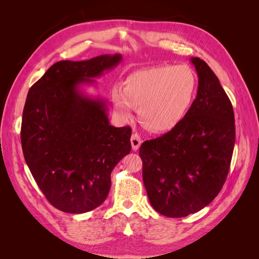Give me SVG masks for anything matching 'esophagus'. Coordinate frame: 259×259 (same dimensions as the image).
I'll return each mask as SVG.
<instances>
[{"mask_svg": "<svg viewBox=\"0 0 259 259\" xmlns=\"http://www.w3.org/2000/svg\"><path fill=\"white\" fill-rule=\"evenodd\" d=\"M131 144L133 150L137 151L140 147V144H142V140H140V137L137 134H133L131 137Z\"/></svg>", "mask_w": 259, "mask_h": 259, "instance_id": "34e87169", "label": "esophagus"}]
</instances>
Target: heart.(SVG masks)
I'll return each instance as SVG.
<instances>
[{
    "label": "heart",
    "mask_w": 259,
    "mask_h": 259,
    "mask_svg": "<svg viewBox=\"0 0 259 259\" xmlns=\"http://www.w3.org/2000/svg\"><path fill=\"white\" fill-rule=\"evenodd\" d=\"M198 79L186 65L156 66L137 70L113 93V106L123 120L138 109L139 122L156 134L168 133L186 119L194 103Z\"/></svg>",
    "instance_id": "b5f03b06"
}]
</instances>
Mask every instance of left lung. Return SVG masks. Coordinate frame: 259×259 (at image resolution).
I'll return each instance as SVG.
<instances>
[{
	"mask_svg": "<svg viewBox=\"0 0 259 259\" xmlns=\"http://www.w3.org/2000/svg\"><path fill=\"white\" fill-rule=\"evenodd\" d=\"M190 60L199 86L189 113L175 130L139 149L149 201L167 217L197 213L217 197L236 140L233 108L218 77L204 60Z\"/></svg>",
	"mask_w": 259,
	"mask_h": 259,
	"instance_id": "8db88e82",
	"label": "left lung"
}]
</instances>
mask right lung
Returning a JSON list of instances; mask_svg holds the SVG:
<instances>
[{
	"label": "right lung",
	"mask_w": 259,
	"mask_h": 259,
	"mask_svg": "<svg viewBox=\"0 0 259 259\" xmlns=\"http://www.w3.org/2000/svg\"><path fill=\"white\" fill-rule=\"evenodd\" d=\"M121 60L114 54L58 61L28 92L20 133L23 156L45 198L66 213L103 204L112 169L132 150L131 127L112 126L104 99L81 91Z\"/></svg>",
	"instance_id": "right-lung-1"
}]
</instances>
